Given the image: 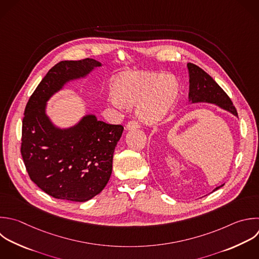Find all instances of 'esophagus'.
<instances>
[{
	"label": "esophagus",
	"mask_w": 259,
	"mask_h": 259,
	"mask_svg": "<svg viewBox=\"0 0 259 259\" xmlns=\"http://www.w3.org/2000/svg\"><path fill=\"white\" fill-rule=\"evenodd\" d=\"M140 127V123L137 120H130L126 124V130H134Z\"/></svg>",
	"instance_id": "1"
}]
</instances>
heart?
I'll return each instance as SVG.
<instances>
[{
  "instance_id": "1",
  "label": "heart",
  "mask_w": 259,
  "mask_h": 259,
  "mask_svg": "<svg viewBox=\"0 0 259 259\" xmlns=\"http://www.w3.org/2000/svg\"><path fill=\"white\" fill-rule=\"evenodd\" d=\"M179 92L175 78L170 75L133 73L119 79L114 88L116 98L112 103L131 105L138 103L139 117L146 122L162 119L174 106Z\"/></svg>"
}]
</instances>
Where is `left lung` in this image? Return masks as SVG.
<instances>
[{
    "label": "left lung",
    "instance_id": "1",
    "mask_svg": "<svg viewBox=\"0 0 259 259\" xmlns=\"http://www.w3.org/2000/svg\"><path fill=\"white\" fill-rule=\"evenodd\" d=\"M187 68L189 73L188 98L191 103H212L238 117L237 110L230 97L207 73L191 63L187 64ZM222 186H224V184L215 187L212 191H215Z\"/></svg>",
    "mask_w": 259,
    "mask_h": 259
}]
</instances>
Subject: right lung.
Here are the masks:
<instances>
[{
    "label": "right lung",
    "mask_w": 259,
    "mask_h": 259,
    "mask_svg": "<svg viewBox=\"0 0 259 259\" xmlns=\"http://www.w3.org/2000/svg\"><path fill=\"white\" fill-rule=\"evenodd\" d=\"M101 64L93 59L54 66L30 96L22 121L21 155L30 179L49 195L84 202L106 186L114 149L123 126L84 116L59 128L46 113L47 101L69 81L87 76Z\"/></svg>",
    "instance_id": "add662e5"
}]
</instances>
